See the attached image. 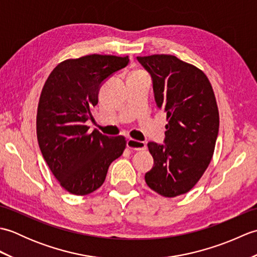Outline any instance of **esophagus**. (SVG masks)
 <instances>
[{
    "label": "esophagus",
    "mask_w": 257,
    "mask_h": 257,
    "mask_svg": "<svg viewBox=\"0 0 257 257\" xmlns=\"http://www.w3.org/2000/svg\"><path fill=\"white\" fill-rule=\"evenodd\" d=\"M127 147L129 149L136 150V151L146 150V148H147V146H146L144 141H138V140H135V139H129L127 141Z\"/></svg>",
    "instance_id": "34e87169"
}]
</instances>
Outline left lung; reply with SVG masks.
I'll list each match as a JSON object with an SVG mask.
<instances>
[{
	"instance_id": "left-lung-1",
	"label": "left lung",
	"mask_w": 257,
	"mask_h": 257,
	"mask_svg": "<svg viewBox=\"0 0 257 257\" xmlns=\"http://www.w3.org/2000/svg\"><path fill=\"white\" fill-rule=\"evenodd\" d=\"M154 83L155 99L167 113L165 145L149 143L155 166L148 187L166 198L189 192L209 167L220 125L214 91L201 69L173 55L138 56Z\"/></svg>"
}]
</instances>
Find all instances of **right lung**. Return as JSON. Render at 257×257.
<instances>
[{
    "label": "right lung",
    "mask_w": 257,
    "mask_h": 257,
    "mask_svg": "<svg viewBox=\"0 0 257 257\" xmlns=\"http://www.w3.org/2000/svg\"><path fill=\"white\" fill-rule=\"evenodd\" d=\"M129 57L91 54L59 63L43 87L36 116L42 155L61 187L75 195L100 188L110 163L125 149L123 136L89 133L86 121L101 84L125 67Z\"/></svg>",
    "instance_id": "obj_1"
}]
</instances>
